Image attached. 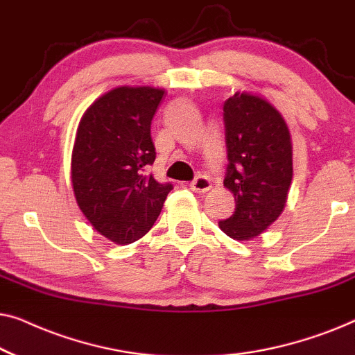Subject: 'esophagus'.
Returning <instances> with one entry per match:
<instances>
[{
    "label": "esophagus",
    "mask_w": 355,
    "mask_h": 355,
    "mask_svg": "<svg viewBox=\"0 0 355 355\" xmlns=\"http://www.w3.org/2000/svg\"><path fill=\"white\" fill-rule=\"evenodd\" d=\"M191 189H192L193 192H197V193L208 192L211 189V182H210V179H208L207 176H197L191 182Z\"/></svg>",
    "instance_id": "obj_1"
}]
</instances>
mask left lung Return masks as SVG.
<instances>
[{
	"label": "left lung",
	"instance_id": "8db88e82",
	"mask_svg": "<svg viewBox=\"0 0 355 355\" xmlns=\"http://www.w3.org/2000/svg\"><path fill=\"white\" fill-rule=\"evenodd\" d=\"M227 169L225 187L236 210L218 223L234 241H250L278 220L293 181L288 124L263 96L236 92L223 106Z\"/></svg>",
	"mask_w": 355,
	"mask_h": 355
}]
</instances>
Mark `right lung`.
<instances>
[{
    "instance_id": "add662e5",
    "label": "right lung",
    "mask_w": 355,
    "mask_h": 355,
    "mask_svg": "<svg viewBox=\"0 0 355 355\" xmlns=\"http://www.w3.org/2000/svg\"><path fill=\"white\" fill-rule=\"evenodd\" d=\"M163 95L148 85L116 87L87 108L77 128L71 158L77 205L114 244L147 234L173 189L147 174L157 157L150 125Z\"/></svg>"
}]
</instances>
